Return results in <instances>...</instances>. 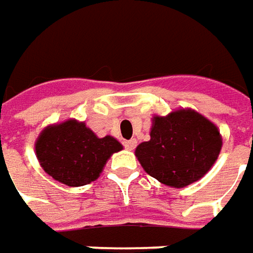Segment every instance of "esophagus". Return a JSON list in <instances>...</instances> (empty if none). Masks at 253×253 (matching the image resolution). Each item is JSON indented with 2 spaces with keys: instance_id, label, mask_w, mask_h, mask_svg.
<instances>
[{
  "instance_id": "esophagus-1",
  "label": "esophagus",
  "mask_w": 253,
  "mask_h": 253,
  "mask_svg": "<svg viewBox=\"0 0 253 253\" xmlns=\"http://www.w3.org/2000/svg\"><path fill=\"white\" fill-rule=\"evenodd\" d=\"M136 143H138L136 139H129V141L124 142V145H125V148H126L128 151H133V149H135V146H136Z\"/></svg>"
}]
</instances>
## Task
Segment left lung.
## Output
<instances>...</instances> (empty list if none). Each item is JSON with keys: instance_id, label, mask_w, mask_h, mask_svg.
Segmentation results:
<instances>
[{"instance_id": "left-lung-1", "label": "left lung", "mask_w": 253, "mask_h": 253, "mask_svg": "<svg viewBox=\"0 0 253 253\" xmlns=\"http://www.w3.org/2000/svg\"><path fill=\"white\" fill-rule=\"evenodd\" d=\"M222 136L215 124L191 108L152 118L151 139L135 156L143 170L162 184L183 189L200 180L218 159Z\"/></svg>"}]
</instances>
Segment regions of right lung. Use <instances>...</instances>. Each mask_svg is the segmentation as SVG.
I'll return each mask as SVG.
<instances>
[{"mask_svg":"<svg viewBox=\"0 0 253 253\" xmlns=\"http://www.w3.org/2000/svg\"><path fill=\"white\" fill-rule=\"evenodd\" d=\"M122 145L111 135L98 138L85 122L67 120L47 125L35 142L42 169L69 187L97 180L105 163Z\"/></svg>","mask_w":253,"mask_h":253,"instance_id":"obj_1","label":"right lung"}]
</instances>
